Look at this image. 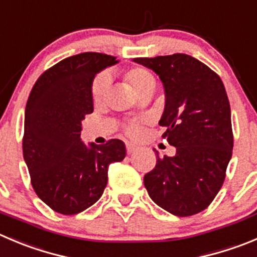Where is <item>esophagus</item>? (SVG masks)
<instances>
[{
    "mask_svg": "<svg viewBox=\"0 0 257 257\" xmlns=\"http://www.w3.org/2000/svg\"><path fill=\"white\" fill-rule=\"evenodd\" d=\"M136 150H138V146L134 145V144H131V143H126L127 154H133V153H135Z\"/></svg>",
    "mask_w": 257,
    "mask_h": 257,
    "instance_id": "esophagus-1",
    "label": "esophagus"
}]
</instances>
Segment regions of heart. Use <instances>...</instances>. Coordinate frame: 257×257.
<instances>
[{
  "mask_svg": "<svg viewBox=\"0 0 257 257\" xmlns=\"http://www.w3.org/2000/svg\"><path fill=\"white\" fill-rule=\"evenodd\" d=\"M124 79L131 85L138 96H141L148 92H154L156 87V80L153 73L144 67H134L124 73ZM109 85V77L106 73L97 75L96 79L92 83V98L94 103H99L106 96V92ZM126 133L134 136L139 133V122L131 121L127 123Z\"/></svg>",
  "mask_w": 257,
  "mask_h": 257,
  "instance_id": "1",
  "label": "heart"
}]
</instances>
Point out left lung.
Masks as SVG:
<instances>
[{
	"label": "left lung",
	"instance_id": "1",
	"mask_svg": "<svg viewBox=\"0 0 257 257\" xmlns=\"http://www.w3.org/2000/svg\"><path fill=\"white\" fill-rule=\"evenodd\" d=\"M153 69L165 89L159 124L163 139L175 146L174 156L158 155L144 177L151 199L178 217L206 209L221 189L232 156L231 108L222 79L187 54L135 58Z\"/></svg>",
	"mask_w": 257,
	"mask_h": 257
}]
</instances>
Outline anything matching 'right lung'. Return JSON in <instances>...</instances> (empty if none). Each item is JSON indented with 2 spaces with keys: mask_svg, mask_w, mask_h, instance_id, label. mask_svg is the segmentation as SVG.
<instances>
[{
  "mask_svg": "<svg viewBox=\"0 0 257 257\" xmlns=\"http://www.w3.org/2000/svg\"><path fill=\"white\" fill-rule=\"evenodd\" d=\"M114 57L82 53L46 69L34 84L25 108L23 153L38 197L58 213L77 214L103 194L109 164L122 161L126 148L80 140L82 121L93 112L94 75L116 64Z\"/></svg>",
  "mask_w": 257,
  "mask_h": 257,
  "instance_id": "right-lung-1",
  "label": "right lung"
}]
</instances>
